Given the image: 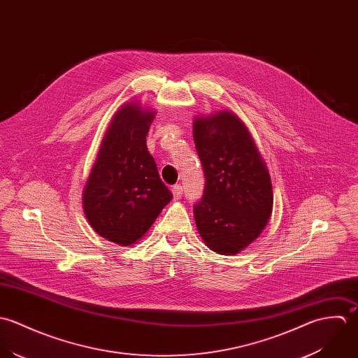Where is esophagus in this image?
Listing matches in <instances>:
<instances>
[{"mask_svg":"<svg viewBox=\"0 0 358 358\" xmlns=\"http://www.w3.org/2000/svg\"><path fill=\"white\" fill-rule=\"evenodd\" d=\"M171 192H173V196L176 201H178L181 196H182V187L181 185H174L171 188Z\"/></svg>","mask_w":358,"mask_h":358,"instance_id":"esophagus-1","label":"esophagus"}]
</instances>
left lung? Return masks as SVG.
<instances>
[{"label":"left lung","mask_w":358,"mask_h":358,"mask_svg":"<svg viewBox=\"0 0 358 358\" xmlns=\"http://www.w3.org/2000/svg\"><path fill=\"white\" fill-rule=\"evenodd\" d=\"M206 184L194 217L205 245L234 256L259 238L273 213L268 169L243 122L231 110L194 119Z\"/></svg>","instance_id":"8db88e82"}]
</instances>
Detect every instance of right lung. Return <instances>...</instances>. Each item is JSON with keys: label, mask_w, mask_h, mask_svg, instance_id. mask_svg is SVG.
<instances>
[{"label": "right lung", "mask_w": 358, "mask_h": 358, "mask_svg": "<svg viewBox=\"0 0 358 358\" xmlns=\"http://www.w3.org/2000/svg\"><path fill=\"white\" fill-rule=\"evenodd\" d=\"M155 115L136 101L116 110L83 189L91 228L120 246L137 243L173 199L146 148Z\"/></svg>", "instance_id": "right-lung-1"}]
</instances>
